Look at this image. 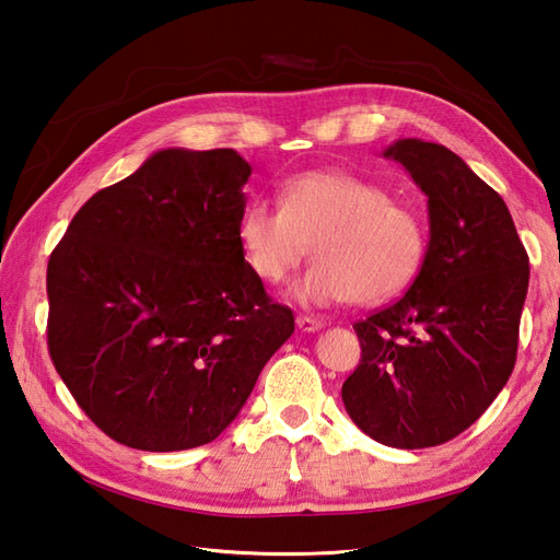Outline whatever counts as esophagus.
<instances>
[{
  "label": "esophagus",
  "instance_id": "34e87169",
  "mask_svg": "<svg viewBox=\"0 0 560 560\" xmlns=\"http://www.w3.org/2000/svg\"><path fill=\"white\" fill-rule=\"evenodd\" d=\"M296 325L301 331H319L322 327H325V322L317 319V317H311V315H299L296 317Z\"/></svg>",
  "mask_w": 560,
  "mask_h": 560
}]
</instances>
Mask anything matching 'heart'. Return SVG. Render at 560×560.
<instances>
[{"label": "heart", "instance_id": "obj_1", "mask_svg": "<svg viewBox=\"0 0 560 560\" xmlns=\"http://www.w3.org/2000/svg\"><path fill=\"white\" fill-rule=\"evenodd\" d=\"M238 241L254 276L278 284L306 259L313 268L294 284L311 306L378 303L409 284L425 254L420 217L381 184L348 173H303L282 186L280 206L249 200Z\"/></svg>", "mask_w": 560, "mask_h": 560}]
</instances>
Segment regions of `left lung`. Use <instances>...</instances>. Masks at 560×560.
<instances>
[{
  "instance_id": "8db88e82",
  "label": "left lung",
  "mask_w": 560,
  "mask_h": 560,
  "mask_svg": "<svg viewBox=\"0 0 560 560\" xmlns=\"http://www.w3.org/2000/svg\"><path fill=\"white\" fill-rule=\"evenodd\" d=\"M383 156L428 196L430 243L406 294L354 325L362 360L341 397L378 444L428 448L477 422L510 381L530 266L500 194L451 149L409 138Z\"/></svg>"
}]
</instances>
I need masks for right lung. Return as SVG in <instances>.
I'll return each mask as SVG.
<instances>
[{"label": "right lung", "mask_w": 560, "mask_h": 560, "mask_svg": "<svg viewBox=\"0 0 560 560\" xmlns=\"http://www.w3.org/2000/svg\"><path fill=\"white\" fill-rule=\"evenodd\" d=\"M249 175L233 149H161L89 198L50 254V360L118 444L214 442L294 334L238 241Z\"/></svg>", "instance_id": "right-lung-1"}]
</instances>
